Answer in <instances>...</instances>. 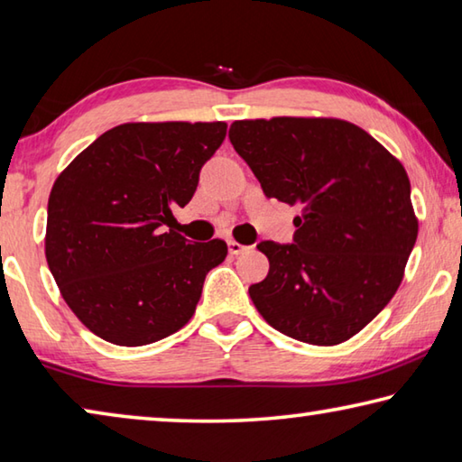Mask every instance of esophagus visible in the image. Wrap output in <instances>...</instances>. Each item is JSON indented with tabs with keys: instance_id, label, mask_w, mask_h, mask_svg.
Segmentation results:
<instances>
[{
	"instance_id": "1",
	"label": "esophagus",
	"mask_w": 462,
	"mask_h": 462,
	"mask_svg": "<svg viewBox=\"0 0 462 462\" xmlns=\"http://www.w3.org/2000/svg\"><path fill=\"white\" fill-rule=\"evenodd\" d=\"M226 245H229V254L231 255H241V254H244V252H247V245H244V244H239V241H229V244H226Z\"/></svg>"
}]
</instances>
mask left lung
I'll return each mask as SVG.
<instances>
[{
  "instance_id": "8db88e82",
  "label": "left lung",
  "mask_w": 462,
  "mask_h": 462,
  "mask_svg": "<svg viewBox=\"0 0 462 462\" xmlns=\"http://www.w3.org/2000/svg\"><path fill=\"white\" fill-rule=\"evenodd\" d=\"M229 140L265 197L302 208L294 244L257 245L270 260L249 286L257 312L309 345L357 335L400 288L418 237L402 162L335 117L241 119Z\"/></svg>"
}]
</instances>
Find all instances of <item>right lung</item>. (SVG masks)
<instances>
[{
	"label": "right lung",
	"instance_id": "right-lung-1",
	"mask_svg": "<svg viewBox=\"0 0 462 462\" xmlns=\"http://www.w3.org/2000/svg\"><path fill=\"white\" fill-rule=\"evenodd\" d=\"M225 121L121 124L54 180L44 252L64 302L103 341L156 343L192 319L221 239L189 244L172 210L189 205Z\"/></svg>",
	"mask_w": 462,
	"mask_h": 462
}]
</instances>
